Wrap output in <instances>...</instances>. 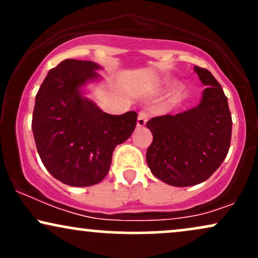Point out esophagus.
Returning <instances> with one entry per match:
<instances>
[{"instance_id":"34e87169","label":"esophagus","mask_w":258,"mask_h":258,"mask_svg":"<svg viewBox=\"0 0 258 258\" xmlns=\"http://www.w3.org/2000/svg\"><path fill=\"white\" fill-rule=\"evenodd\" d=\"M147 120H148V114L146 111H141L138 114V117H137V126L138 127H144L147 123Z\"/></svg>"}]
</instances>
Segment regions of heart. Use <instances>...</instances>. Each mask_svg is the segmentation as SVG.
<instances>
[{"instance_id": "1", "label": "heart", "mask_w": 258, "mask_h": 258, "mask_svg": "<svg viewBox=\"0 0 258 258\" xmlns=\"http://www.w3.org/2000/svg\"><path fill=\"white\" fill-rule=\"evenodd\" d=\"M184 91H185L184 85L174 84L172 90H171V93H170L171 100H172V102H178V100L182 98L183 96H184Z\"/></svg>"}]
</instances>
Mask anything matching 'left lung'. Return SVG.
<instances>
[{
    "label": "left lung",
    "instance_id": "8db88e82",
    "mask_svg": "<svg viewBox=\"0 0 258 258\" xmlns=\"http://www.w3.org/2000/svg\"><path fill=\"white\" fill-rule=\"evenodd\" d=\"M194 72L206 86L199 104L147 122L153 133L148 166L156 178L173 186H190L210 178L230 147L233 122L226 94L209 70L194 67Z\"/></svg>",
    "mask_w": 258,
    "mask_h": 258
}]
</instances>
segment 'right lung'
<instances>
[{
	"label": "right lung",
	"mask_w": 258,
	"mask_h": 258,
	"mask_svg": "<svg viewBox=\"0 0 258 258\" xmlns=\"http://www.w3.org/2000/svg\"><path fill=\"white\" fill-rule=\"evenodd\" d=\"M99 64L65 59L43 80L32 114V133L44 167L72 186L102 182L117 144L131 137L137 112L106 114L85 96L84 87L100 81Z\"/></svg>",
	"instance_id": "right-lung-1"
}]
</instances>
